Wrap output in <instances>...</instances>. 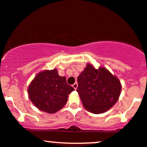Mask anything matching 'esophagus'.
I'll return each mask as SVG.
<instances>
[{
	"label": "esophagus",
	"mask_w": 147,
	"mask_h": 147,
	"mask_svg": "<svg viewBox=\"0 0 147 147\" xmlns=\"http://www.w3.org/2000/svg\"><path fill=\"white\" fill-rule=\"evenodd\" d=\"M77 86H78V84H77V82H75V83L73 85H72V87H73V88H75V90H76L77 88Z\"/></svg>",
	"instance_id": "obj_1"
}]
</instances>
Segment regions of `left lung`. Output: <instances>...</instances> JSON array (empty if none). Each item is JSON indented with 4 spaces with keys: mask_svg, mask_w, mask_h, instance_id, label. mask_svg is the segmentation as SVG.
Masks as SVG:
<instances>
[{
    "mask_svg": "<svg viewBox=\"0 0 147 147\" xmlns=\"http://www.w3.org/2000/svg\"><path fill=\"white\" fill-rule=\"evenodd\" d=\"M80 95L84 107L93 114H102L112 107L120 96L121 84L106 67L96 69L87 63L77 77Z\"/></svg>",
    "mask_w": 147,
    "mask_h": 147,
    "instance_id": "left-lung-1",
    "label": "left lung"
}]
</instances>
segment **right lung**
Masks as SVG:
<instances>
[{
    "instance_id": "add662e5",
    "label": "right lung",
    "mask_w": 147,
    "mask_h": 147,
    "mask_svg": "<svg viewBox=\"0 0 147 147\" xmlns=\"http://www.w3.org/2000/svg\"><path fill=\"white\" fill-rule=\"evenodd\" d=\"M74 90L67 84L65 77L59 75L55 68L37 74L28 87V94L38 109L54 114L64 107L68 95Z\"/></svg>"
}]
</instances>
